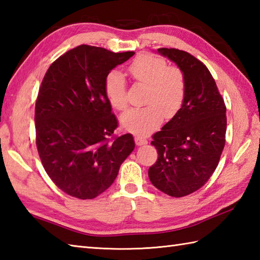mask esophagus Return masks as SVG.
Here are the masks:
<instances>
[{
    "label": "esophagus",
    "instance_id": "34e87169",
    "mask_svg": "<svg viewBox=\"0 0 260 260\" xmlns=\"http://www.w3.org/2000/svg\"><path fill=\"white\" fill-rule=\"evenodd\" d=\"M135 143H136V145L142 146V145H145V144H147V140H146V139H144V137L135 136Z\"/></svg>",
    "mask_w": 260,
    "mask_h": 260
}]
</instances>
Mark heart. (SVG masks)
<instances>
[{"label": "heart", "mask_w": 260, "mask_h": 260, "mask_svg": "<svg viewBox=\"0 0 260 260\" xmlns=\"http://www.w3.org/2000/svg\"><path fill=\"white\" fill-rule=\"evenodd\" d=\"M129 73L137 82L147 85L146 106L127 110L119 121L129 133L146 135L156 129L164 117L172 118L178 114L185 97V78L179 68L170 67L164 59L152 54H142L135 59ZM105 91L113 108H126V81L123 74L117 70L110 71L105 80Z\"/></svg>", "instance_id": "obj_1"}]
</instances>
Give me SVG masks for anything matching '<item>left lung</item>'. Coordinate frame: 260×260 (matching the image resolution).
<instances>
[{
    "mask_svg": "<svg viewBox=\"0 0 260 260\" xmlns=\"http://www.w3.org/2000/svg\"><path fill=\"white\" fill-rule=\"evenodd\" d=\"M157 52L183 73L185 97L178 114L153 135L158 158L148 178L165 194L180 198L200 189L218 167L225 143V106L201 61L178 49Z\"/></svg>",
    "mask_w": 260,
    "mask_h": 260,
    "instance_id": "left-lung-1",
    "label": "left lung"
}]
</instances>
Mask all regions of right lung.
Instances as JSON below:
<instances>
[{"label":"right lung","instance_id":"1","mask_svg":"<svg viewBox=\"0 0 260 260\" xmlns=\"http://www.w3.org/2000/svg\"><path fill=\"white\" fill-rule=\"evenodd\" d=\"M134 53L82 45L59 57L42 80L38 152L47 174L71 197L86 200L107 190L134 150L132 134L112 136L117 119L105 91L107 75Z\"/></svg>","mask_w":260,"mask_h":260}]
</instances>
